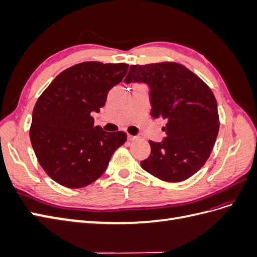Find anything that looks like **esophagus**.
<instances>
[{"label":"esophagus","instance_id":"34e87169","mask_svg":"<svg viewBox=\"0 0 257 257\" xmlns=\"http://www.w3.org/2000/svg\"><path fill=\"white\" fill-rule=\"evenodd\" d=\"M137 138V136H133V135H127V139L130 142H133V141H135V139Z\"/></svg>","mask_w":257,"mask_h":257}]
</instances>
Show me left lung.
I'll return each instance as SVG.
<instances>
[{
	"label": "left lung",
	"instance_id": "obj_1",
	"mask_svg": "<svg viewBox=\"0 0 257 257\" xmlns=\"http://www.w3.org/2000/svg\"><path fill=\"white\" fill-rule=\"evenodd\" d=\"M125 83L149 87L151 115L167 120L166 137L150 141V157L142 168L163 181L180 182L204 166L219 133L212 91L199 77L175 62L131 65Z\"/></svg>",
	"mask_w": 257,
	"mask_h": 257
}]
</instances>
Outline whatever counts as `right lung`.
Here are the masks:
<instances>
[{"label":"right lung","instance_id":"right-lung-1","mask_svg":"<svg viewBox=\"0 0 257 257\" xmlns=\"http://www.w3.org/2000/svg\"><path fill=\"white\" fill-rule=\"evenodd\" d=\"M128 65L83 62L59 74L35 104L30 139L41 166L52 180L69 189L94 182L126 133L94 126L92 112L104 107L109 90Z\"/></svg>","mask_w":257,"mask_h":257}]
</instances>
